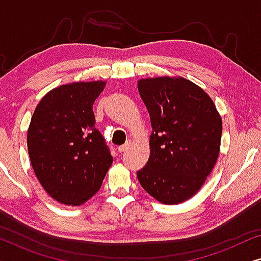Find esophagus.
<instances>
[{
    "mask_svg": "<svg viewBox=\"0 0 261 261\" xmlns=\"http://www.w3.org/2000/svg\"><path fill=\"white\" fill-rule=\"evenodd\" d=\"M128 147H129V145H128V144H124V145H122V146H119V147H117V152L122 153V152L126 151V149H127Z\"/></svg>",
    "mask_w": 261,
    "mask_h": 261,
    "instance_id": "34e87169",
    "label": "esophagus"
}]
</instances>
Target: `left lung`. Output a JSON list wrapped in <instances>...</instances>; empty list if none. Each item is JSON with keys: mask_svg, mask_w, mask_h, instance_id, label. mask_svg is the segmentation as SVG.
Listing matches in <instances>:
<instances>
[{"mask_svg": "<svg viewBox=\"0 0 261 261\" xmlns=\"http://www.w3.org/2000/svg\"><path fill=\"white\" fill-rule=\"evenodd\" d=\"M138 90L152 126L138 180L158 202L179 204L197 194L215 166L222 119L210 96L183 77L144 78Z\"/></svg>", "mask_w": 261, "mask_h": 261, "instance_id": "8db88e82", "label": "left lung"}]
</instances>
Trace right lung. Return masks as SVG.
<instances>
[{
    "instance_id": "right-lung-1",
    "label": "right lung",
    "mask_w": 261,
    "mask_h": 261,
    "mask_svg": "<svg viewBox=\"0 0 261 261\" xmlns=\"http://www.w3.org/2000/svg\"><path fill=\"white\" fill-rule=\"evenodd\" d=\"M105 87V81L59 85L41 98L31 119L32 167L45 191L62 204L81 205L91 198L113 164L92 112Z\"/></svg>"
}]
</instances>
